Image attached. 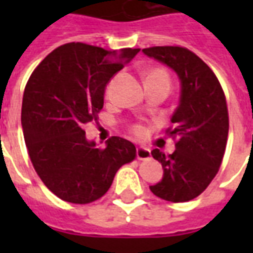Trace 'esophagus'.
<instances>
[{
	"mask_svg": "<svg viewBox=\"0 0 253 253\" xmlns=\"http://www.w3.org/2000/svg\"><path fill=\"white\" fill-rule=\"evenodd\" d=\"M150 149L143 148V146H138L137 148V159L138 160H148L150 159Z\"/></svg>",
	"mask_w": 253,
	"mask_h": 253,
	"instance_id": "esophagus-1",
	"label": "esophagus"
}]
</instances>
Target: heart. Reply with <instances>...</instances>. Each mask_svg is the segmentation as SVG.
I'll use <instances>...</instances> for the list:
<instances>
[{
	"label": "heart",
	"instance_id": "obj_1",
	"mask_svg": "<svg viewBox=\"0 0 253 253\" xmlns=\"http://www.w3.org/2000/svg\"><path fill=\"white\" fill-rule=\"evenodd\" d=\"M148 81H156V83H163L165 85H168L169 86V76H168V73L163 70V69H152V70H149L146 74H145V83H148ZM111 89H112V83L108 85V88H107V93H111ZM134 131L137 132L138 135H141L143 134V127L141 126H135L134 127Z\"/></svg>",
	"mask_w": 253,
	"mask_h": 253
}]
</instances>
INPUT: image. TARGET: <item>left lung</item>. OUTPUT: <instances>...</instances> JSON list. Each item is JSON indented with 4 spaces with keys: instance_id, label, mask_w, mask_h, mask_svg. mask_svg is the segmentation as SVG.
<instances>
[{
    "instance_id": "left-lung-1",
    "label": "left lung",
    "mask_w": 253,
    "mask_h": 253,
    "mask_svg": "<svg viewBox=\"0 0 253 253\" xmlns=\"http://www.w3.org/2000/svg\"><path fill=\"white\" fill-rule=\"evenodd\" d=\"M142 52L172 69L180 81L179 105L170 118L175 152L165 156L152 150L161 163L163 179L150 186L161 199L173 203L201 195L217 175L229 131L228 107L215 74L201 58L183 47L143 48Z\"/></svg>"
}]
</instances>
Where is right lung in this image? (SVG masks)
<instances>
[{
    "label": "right lung",
    "mask_w": 253,
    "mask_h": 253,
    "mask_svg": "<svg viewBox=\"0 0 253 253\" xmlns=\"http://www.w3.org/2000/svg\"><path fill=\"white\" fill-rule=\"evenodd\" d=\"M138 51L67 43L31 74L21 107L25 145L36 173L62 201H97L122 165L135 159L134 143L111 137L101 149L84 126L97 119L107 84Z\"/></svg>",
    "instance_id": "add662e5"
}]
</instances>
